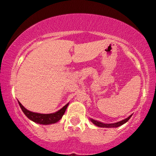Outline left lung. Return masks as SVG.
Here are the masks:
<instances>
[{"label": "left lung", "mask_w": 156, "mask_h": 156, "mask_svg": "<svg viewBox=\"0 0 156 156\" xmlns=\"http://www.w3.org/2000/svg\"><path fill=\"white\" fill-rule=\"evenodd\" d=\"M131 116H132V114L131 115H130L128 118H126V119H123V120L117 122H115V123H111V124H105V123L101 122L94 120V119H90V120L93 123V124L95 125L96 126L101 127V128H117V127L121 126V125L125 124V122H127L129 120L130 118L131 117Z\"/></svg>", "instance_id": "obj_1"}]
</instances>
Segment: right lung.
I'll list each match as a JSON object with an SVG mask.
<instances>
[{"mask_svg":"<svg viewBox=\"0 0 156 156\" xmlns=\"http://www.w3.org/2000/svg\"><path fill=\"white\" fill-rule=\"evenodd\" d=\"M18 103L20 106L21 109L25 114V115L31 121L34 122L36 123L42 125H50L53 124V123L57 122L62 119V116L64 115V112H65L66 109H67L69 103L66 104L63 108H62L59 111L52 113V114H39V113H35L30 112V111L27 110L23 105L21 104L18 101Z\"/></svg>","mask_w":156,"mask_h":156,"instance_id":"obj_1","label":"right lung"}]
</instances>
